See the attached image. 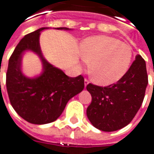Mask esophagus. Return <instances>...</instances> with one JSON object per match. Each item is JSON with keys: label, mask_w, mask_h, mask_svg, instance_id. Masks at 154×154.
<instances>
[{"label": "esophagus", "mask_w": 154, "mask_h": 154, "mask_svg": "<svg viewBox=\"0 0 154 154\" xmlns=\"http://www.w3.org/2000/svg\"><path fill=\"white\" fill-rule=\"evenodd\" d=\"M89 84V81L87 79H85L84 80V85H85V87H86V86Z\"/></svg>", "instance_id": "esophagus-1"}]
</instances>
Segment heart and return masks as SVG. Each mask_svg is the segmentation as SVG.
Here are the masks:
<instances>
[{
	"instance_id": "b5f03b06",
	"label": "heart",
	"mask_w": 154,
	"mask_h": 154,
	"mask_svg": "<svg viewBox=\"0 0 154 154\" xmlns=\"http://www.w3.org/2000/svg\"><path fill=\"white\" fill-rule=\"evenodd\" d=\"M80 50L82 63L91 62L92 79L100 85L108 86L121 80L131 64V47L111 36L88 37L81 43Z\"/></svg>"
}]
</instances>
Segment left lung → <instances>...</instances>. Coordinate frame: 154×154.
<instances>
[{"mask_svg":"<svg viewBox=\"0 0 154 154\" xmlns=\"http://www.w3.org/2000/svg\"><path fill=\"white\" fill-rule=\"evenodd\" d=\"M146 63L137 54L127 73L117 83L86 86L92 101L86 109L93 126L103 131H114L127 126L134 118L144 100L148 85Z\"/></svg>","mask_w":154,"mask_h":154,"instance_id":"obj_1","label":"left lung"}]
</instances>
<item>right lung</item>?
<instances>
[{
    "label": "right lung",
    "mask_w": 154,
    "mask_h": 154,
    "mask_svg": "<svg viewBox=\"0 0 154 154\" xmlns=\"http://www.w3.org/2000/svg\"><path fill=\"white\" fill-rule=\"evenodd\" d=\"M42 28L27 34L11 54L7 73L6 88L10 103L18 114L32 124L52 122L62 114L68 100L84 89V77H68L60 68L51 65L43 57L39 43ZM70 30L67 28H57ZM26 50L40 57L43 71L39 77L29 79L21 71L22 54Z\"/></svg>",
    "instance_id": "obj_1"
}]
</instances>
